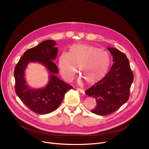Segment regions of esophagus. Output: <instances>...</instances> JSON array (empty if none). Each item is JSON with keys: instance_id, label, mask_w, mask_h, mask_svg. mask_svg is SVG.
<instances>
[{"instance_id": "34e87169", "label": "esophagus", "mask_w": 149, "mask_h": 149, "mask_svg": "<svg viewBox=\"0 0 149 149\" xmlns=\"http://www.w3.org/2000/svg\"><path fill=\"white\" fill-rule=\"evenodd\" d=\"M77 89L78 91H79L81 93H83V94H84V93H85V92H84V89H83L81 88H77Z\"/></svg>"}]
</instances>
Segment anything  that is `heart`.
I'll return each mask as SVG.
<instances>
[{"instance_id":"heart-1","label":"heart","mask_w":149,"mask_h":149,"mask_svg":"<svg viewBox=\"0 0 149 149\" xmlns=\"http://www.w3.org/2000/svg\"><path fill=\"white\" fill-rule=\"evenodd\" d=\"M111 64L109 54L88 44H74L68 53L62 52L58 59V66L63 79L72 81L77 72L81 80L92 84L101 80L107 74Z\"/></svg>"}]
</instances>
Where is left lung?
<instances>
[{"label": "left lung", "mask_w": 149, "mask_h": 149, "mask_svg": "<svg viewBox=\"0 0 149 149\" xmlns=\"http://www.w3.org/2000/svg\"><path fill=\"white\" fill-rule=\"evenodd\" d=\"M107 49L113 56L114 64L103 79L85 91L86 94L97 101V106L91 112L101 116L113 113L128 101L134 81V74L126 55L113 48Z\"/></svg>", "instance_id": "1"}]
</instances>
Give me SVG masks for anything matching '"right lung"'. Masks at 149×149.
<instances>
[{
	"label": "right lung",
	"instance_id": "add662e5",
	"mask_svg": "<svg viewBox=\"0 0 149 149\" xmlns=\"http://www.w3.org/2000/svg\"><path fill=\"white\" fill-rule=\"evenodd\" d=\"M56 42L45 40L23 54L14 69L15 91L17 95L27 107L33 112L47 114L57 109L68 91L72 86L59 79L58 67L52 61L56 58L58 49ZM29 62H38L49 69L50 80L44 88L31 89L25 81L24 70Z\"/></svg>",
	"mask_w": 149,
	"mask_h": 149
}]
</instances>
